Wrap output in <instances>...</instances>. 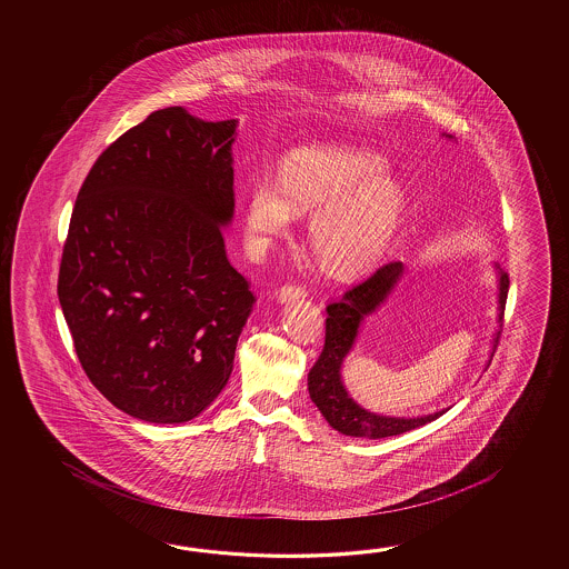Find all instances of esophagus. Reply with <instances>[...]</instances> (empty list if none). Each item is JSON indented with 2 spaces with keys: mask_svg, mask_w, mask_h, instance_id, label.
<instances>
[{
  "mask_svg": "<svg viewBox=\"0 0 569 569\" xmlns=\"http://www.w3.org/2000/svg\"><path fill=\"white\" fill-rule=\"evenodd\" d=\"M307 290L301 284H284L277 290V301L287 302L295 301V299H305Z\"/></svg>",
  "mask_w": 569,
  "mask_h": 569,
  "instance_id": "esophagus-1",
  "label": "esophagus"
}]
</instances>
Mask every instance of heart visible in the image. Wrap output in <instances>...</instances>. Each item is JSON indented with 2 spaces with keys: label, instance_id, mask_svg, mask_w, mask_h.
<instances>
[{
  "label": "heart",
  "instance_id": "obj_1",
  "mask_svg": "<svg viewBox=\"0 0 569 569\" xmlns=\"http://www.w3.org/2000/svg\"><path fill=\"white\" fill-rule=\"evenodd\" d=\"M405 191L385 158L351 144L301 146L260 172L246 189V243L264 254L284 236L295 211H311L309 242L333 274H356L385 254L405 213Z\"/></svg>",
  "mask_w": 569,
  "mask_h": 569
}]
</instances>
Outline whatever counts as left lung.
<instances>
[{"instance_id": "1", "label": "left lung", "mask_w": 569, "mask_h": 569, "mask_svg": "<svg viewBox=\"0 0 569 569\" xmlns=\"http://www.w3.org/2000/svg\"><path fill=\"white\" fill-rule=\"evenodd\" d=\"M446 138L451 136L446 133ZM400 277H402V262H388L385 267L378 268L370 279L356 284L353 289L346 290L339 301L327 305L326 346L309 372V395L317 405V409L326 417L327 423L343 436L368 437V439L400 436L421 425L431 423L443 412H448V409H443L417 419L376 415L360 407L343 387L341 363L356 343L363 317L375 313L376 309L387 301L388 295L397 287ZM508 282L510 280L507 272L498 268V319L500 321L505 317V307H507ZM498 336L500 331L496 333L495 348Z\"/></svg>"}]
</instances>
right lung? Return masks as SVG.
<instances>
[{
  "mask_svg": "<svg viewBox=\"0 0 569 569\" xmlns=\"http://www.w3.org/2000/svg\"><path fill=\"white\" fill-rule=\"evenodd\" d=\"M236 120L158 109L121 133L74 201L59 301L91 385L133 419L191 421L230 380L252 313L221 226Z\"/></svg>",
  "mask_w": 569,
  "mask_h": 569,
  "instance_id": "1",
  "label": "right lung"
}]
</instances>
